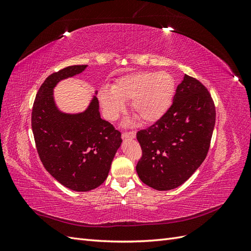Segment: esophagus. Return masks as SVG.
I'll return each mask as SVG.
<instances>
[{"instance_id": "obj_1", "label": "esophagus", "mask_w": 251, "mask_h": 251, "mask_svg": "<svg viewBox=\"0 0 251 251\" xmlns=\"http://www.w3.org/2000/svg\"><path fill=\"white\" fill-rule=\"evenodd\" d=\"M123 139H134L136 137V132H124L121 134Z\"/></svg>"}]
</instances>
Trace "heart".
I'll return each mask as SVG.
<instances>
[{
    "mask_svg": "<svg viewBox=\"0 0 251 251\" xmlns=\"http://www.w3.org/2000/svg\"><path fill=\"white\" fill-rule=\"evenodd\" d=\"M176 83L165 71L137 72L119 78L109 88L98 92V100L108 119H116L131 102L132 111L143 123L153 124L169 110Z\"/></svg>",
    "mask_w": 251,
    "mask_h": 251,
    "instance_id": "1",
    "label": "heart"
}]
</instances>
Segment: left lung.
<instances>
[{
    "mask_svg": "<svg viewBox=\"0 0 251 251\" xmlns=\"http://www.w3.org/2000/svg\"><path fill=\"white\" fill-rule=\"evenodd\" d=\"M215 121V104L207 89L184 74L168 112L137 133L143 153L136 166L140 180L156 191L183 184L207 155Z\"/></svg>",
    "mask_w": 251,
    "mask_h": 251,
    "instance_id": "1",
    "label": "left lung"
}]
</instances>
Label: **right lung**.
Returning <instances> with one entry per match:
<instances>
[{
  "instance_id": "right-lung-1",
  "label": "right lung",
  "mask_w": 251,
  "mask_h": 251,
  "mask_svg": "<svg viewBox=\"0 0 251 251\" xmlns=\"http://www.w3.org/2000/svg\"><path fill=\"white\" fill-rule=\"evenodd\" d=\"M87 67L69 66L49 75L36 94L31 115L43 165L60 184L75 192H89L103 183L123 142L120 132L100 117L97 90L85 111L67 113L57 107L53 94L57 83Z\"/></svg>"
}]
</instances>
